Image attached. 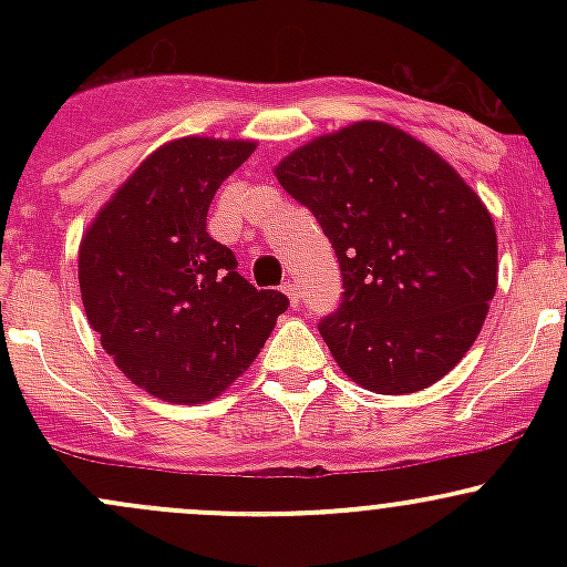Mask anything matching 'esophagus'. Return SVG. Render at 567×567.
Listing matches in <instances>:
<instances>
[{
	"mask_svg": "<svg viewBox=\"0 0 567 567\" xmlns=\"http://www.w3.org/2000/svg\"><path fill=\"white\" fill-rule=\"evenodd\" d=\"M282 293L288 296L290 305L299 307V288H296V282H290V279H288V282H282Z\"/></svg>",
	"mask_w": 567,
	"mask_h": 567,
	"instance_id": "obj_1",
	"label": "esophagus"
}]
</instances>
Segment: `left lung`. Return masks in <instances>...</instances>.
Returning <instances> with one entry per match:
<instances>
[{"label":"left lung","instance_id":"obj_1","mask_svg":"<svg viewBox=\"0 0 567 567\" xmlns=\"http://www.w3.org/2000/svg\"><path fill=\"white\" fill-rule=\"evenodd\" d=\"M274 173L340 262V305L318 331L342 373L379 394L447 375L496 293V230L477 194L386 123L320 136Z\"/></svg>","mask_w":567,"mask_h":567}]
</instances>
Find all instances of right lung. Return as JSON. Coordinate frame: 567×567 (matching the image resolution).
<instances>
[{
    "label": "right lung",
    "mask_w": 567,
    "mask_h": 567,
    "mask_svg": "<svg viewBox=\"0 0 567 567\" xmlns=\"http://www.w3.org/2000/svg\"><path fill=\"white\" fill-rule=\"evenodd\" d=\"M251 153V142L203 136L158 147L82 238L90 326L136 386L169 403L225 392L290 305L244 279L233 249L208 236L214 194Z\"/></svg>",
    "instance_id": "add662e5"
}]
</instances>
